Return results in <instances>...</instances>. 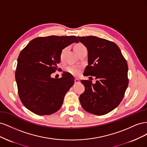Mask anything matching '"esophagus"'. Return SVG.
I'll return each mask as SVG.
<instances>
[{
  "instance_id": "34e87169",
  "label": "esophagus",
  "mask_w": 147,
  "mask_h": 147,
  "mask_svg": "<svg viewBox=\"0 0 147 147\" xmlns=\"http://www.w3.org/2000/svg\"><path fill=\"white\" fill-rule=\"evenodd\" d=\"M80 83V81L77 78H75V83Z\"/></svg>"
}]
</instances>
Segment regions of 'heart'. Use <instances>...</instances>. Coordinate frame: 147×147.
<instances>
[{
  "label": "heart",
  "instance_id": "heart-1",
  "mask_svg": "<svg viewBox=\"0 0 147 147\" xmlns=\"http://www.w3.org/2000/svg\"><path fill=\"white\" fill-rule=\"evenodd\" d=\"M84 47V46L83 45H82V44H80V43L78 44V45H77L75 47V52H76L77 50H80V48ZM65 50H66V49L64 48L63 50L61 51V54H60V57H61V59L63 58V57L64 53L65 52ZM66 71L67 72H69V74L74 75V76H78V75L80 74V67H78V66L71 65V66H69V67H67Z\"/></svg>",
  "mask_w": 147,
  "mask_h": 147
}]
</instances>
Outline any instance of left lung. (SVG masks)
<instances>
[{
	"instance_id": "obj_1",
	"label": "left lung",
	"mask_w": 147,
	"mask_h": 147,
	"mask_svg": "<svg viewBox=\"0 0 147 147\" xmlns=\"http://www.w3.org/2000/svg\"><path fill=\"white\" fill-rule=\"evenodd\" d=\"M77 38L88 52V65L83 75L96 80L95 83L81 80L85 88L79 97L81 105L90 113L107 114L119 104L127 88L126 60L113 42L95 36Z\"/></svg>"
}]
</instances>
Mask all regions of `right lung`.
<instances>
[{
	"label": "right lung",
	"mask_w": 147,
	"mask_h": 147,
	"mask_svg": "<svg viewBox=\"0 0 147 147\" xmlns=\"http://www.w3.org/2000/svg\"><path fill=\"white\" fill-rule=\"evenodd\" d=\"M78 40L75 36L37 37L20 53L15 72L18 95L23 104L38 115L56 112L63 103L66 92L74 84L70 74L63 72L53 78L60 63L62 50Z\"/></svg>",
	"instance_id": "add662e5"
}]
</instances>
